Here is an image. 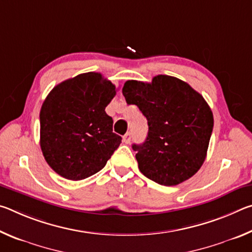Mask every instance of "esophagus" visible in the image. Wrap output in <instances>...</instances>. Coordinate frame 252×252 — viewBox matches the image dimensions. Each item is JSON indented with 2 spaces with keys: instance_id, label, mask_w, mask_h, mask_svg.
I'll use <instances>...</instances> for the list:
<instances>
[{
  "instance_id": "34e87169",
  "label": "esophagus",
  "mask_w": 252,
  "mask_h": 252,
  "mask_svg": "<svg viewBox=\"0 0 252 252\" xmlns=\"http://www.w3.org/2000/svg\"><path fill=\"white\" fill-rule=\"evenodd\" d=\"M131 136H132V134H131V132H126V133L123 135V142L125 143H130V141H131Z\"/></svg>"
}]
</instances>
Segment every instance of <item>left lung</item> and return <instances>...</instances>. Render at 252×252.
Listing matches in <instances>:
<instances>
[{
  "instance_id": "obj_1",
  "label": "left lung",
  "mask_w": 252,
  "mask_h": 252,
  "mask_svg": "<svg viewBox=\"0 0 252 252\" xmlns=\"http://www.w3.org/2000/svg\"><path fill=\"white\" fill-rule=\"evenodd\" d=\"M122 93L147 118L142 144H133L144 176L162 186H177L201 168L213 129V114L203 96L185 81L157 75L151 83L129 80Z\"/></svg>"
}]
</instances>
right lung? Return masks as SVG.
I'll list each match as a JSON object with an SVG mask.
<instances>
[{"label":"right lung","mask_w":252,"mask_h":252,"mask_svg":"<svg viewBox=\"0 0 252 252\" xmlns=\"http://www.w3.org/2000/svg\"><path fill=\"white\" fill-rule=\"evenodd\" d=\"M116 85L88 72L53 88L40 111V146L45 161L60 176L82 180L104 168L122 138L112 130L105 106Z\"/></svg>","instance_id":"right-lung-1"}]
</instances>
